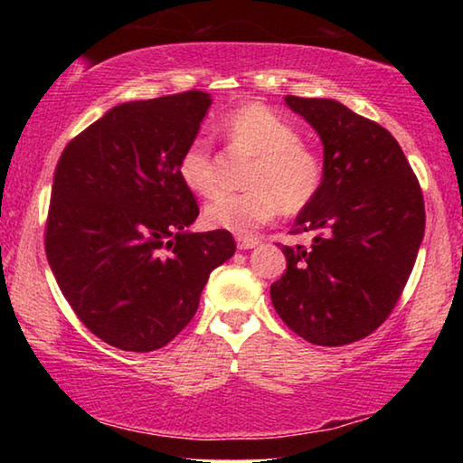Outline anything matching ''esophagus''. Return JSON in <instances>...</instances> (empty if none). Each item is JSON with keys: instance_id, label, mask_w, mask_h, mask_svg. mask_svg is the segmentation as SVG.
<instances>
[{"instance_id": "1", "label": "esophagus", "mask_w": 463, "mask_h": 463, "mask_svg": "<svg viewBox=\"0 0 463 463\" xmlns=\"http://www.w3.org/2000/svg\"><path fill=\"white\" fill-rule=\"evenodd\" d=\"M257 245H260V241H257L255 237H247V234H239V237H237V247L241 250H249V249H253Z\"/></svg>"}]
</instances>
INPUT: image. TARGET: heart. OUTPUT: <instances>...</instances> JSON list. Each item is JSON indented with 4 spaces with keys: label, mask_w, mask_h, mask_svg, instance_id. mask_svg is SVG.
<instances>
[{
    "label": "heart",
    "mask_w": 463,
    "mask_h": 463,
    "mask_svg": "<svg viewBox=\"0 0 463 463\" xmlns=\"http://www.w3.org/2000/svg\"><path fill=\"white\" fill-rule=\"evenodd\" d=\"M221 130L234 151L257 156L247 177L249 192L222 194L203 210L214 229L245 234L273 221L279 210L298 214L308 208L325 182V163L317 148L304 145L292 122L263 104L232 109ZM182 182L202 198L221 190V161L203 138H194L179 155Z\"/></svg>",
    "instance_id": "obj_1"
}]
</instances>
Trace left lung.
<instances>
[{"instance_id":"1","label":"left lung","mask_w":463,"mask_h":463,"mask_svg":"<svg viewBox=\"0 0 463 463\" xmlns=\"http://www.w3.org/2000/svg\"><path fill=\"white\" fill-rule=\"evenodd\" d=\"M325 146V182L296 218L286 273L271 284L288 328L323 347L372 335L394 310L425 234V200L401 145L378 122L335 99L286 96Z\"/></svg>"}]
</instances>
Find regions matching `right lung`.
Masks as SVG:
<instances>
[{
  "label": "right lung",
  "mask_w": 463,
  "mask_h": 463,
  "mask_svg": "<svg viewBox=\"0 0 463 463\" xmlns=\"http://www.w3.org/2000/svg\"><path fill=\"white\" fill-rule=\"evenodd\" d=\"M210 96L127 101L90 124L54 169L44 249L77 318L112 347H165L194 318L229 231L187 232L200 214L177 171Z\"/></svg>",
  "instance_id": "add662e5"
}]
</instances>
